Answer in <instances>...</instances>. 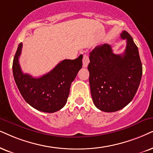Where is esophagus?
Segmentation results:
<instances>
[{"mask_svg": "<svg viewBox=\"0 0 153 153\" xmlns=\"http://www.w3.org/2000/svg\"><path fill=\"white\" fill-rule=\"evenodd\" d=\"M89 63H90V59H89L88 56L86 55V54H85V55L83 56V59H82V66L85 68L88 67Z\"/></svg>", "mask_w": 153, "mask_h": 153, "instance_id": "obj_1", "label": "esophagus"}]
</instances>
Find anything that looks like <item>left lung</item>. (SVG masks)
I'll return each mask as SVG.
<instances>
[{
  "mask_svg": "<svg viewBox=\"0 0 153 153\" xmlns=\"http://www.w3.org/2000/svg\"><path fill=\"white\" fill-rule=\"evenodd\" d=\"M121 38L126 40L123 53H114L107 44L96 46L90 53L88 68L92 101L105 112L119 111L130 103L142 77L138 47L126 31H123Z\"/></svg>",
  "mask_w": 153,
  "mask_h": 153,
  "instance_id": "1",
  "label": "left lung"
}]
</instances>
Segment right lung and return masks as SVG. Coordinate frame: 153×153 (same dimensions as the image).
Here are the masks:
<instances>
[{
    "label": "right lung",
    "instance_id": "obj_1",
    "mask_svg": "<svg viewBox=\"0 0 153 153\" xmlns=\"http://www.w3.org/2000/svg\"><path fill=\"white\" fill-rule=\"evenodd\" d=\"M22 43H20L13 63V73L22 97L34 109L53 113L66 104L71 82L82 68V55L76 59H65L53 69L36 78L22 73L19 63Z\"/></svg>",
    "mask_w": 153,
    "mask_h": 153
}]
</instances>
